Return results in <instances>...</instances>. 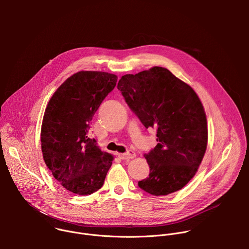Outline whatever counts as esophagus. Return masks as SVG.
Listing matches in <instances>:
<instances>
[{"mask_svg": "<svg viewBox=\"0 0 249 249\" xmlns=\"http://www.w3.org/2000/svg\"><path fill=\"white\" fill-rule=\"evenodd\" d=\"M118 157H119L121 160H126L134 159V158L136 157V154H135V152H133V151H128V152L125 153V154H119Z\"/></svg>", "mask_w": 249, "mask_h": 249, "instance_id": "1", "label": "esophagus"}]
</instances>
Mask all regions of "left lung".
Listing matches in <instances>:
<instances>
[{
	"mask_svg": "<svg viewBox=\"0 0 249 249\" xmlns=\"http://www.w3.org/2000/svg\"><path fill=\"white\" fill-rule=\"evenodd\" d=\"M117 89L148 129H157L158 145L145 155L144 191L162 196L182 189L196 174L208 144L207 118L194 89L162 67L124 75Z\"/></svg>",
	"mask_w": 249,
	"mask_h": 249,
	"instance_id": "obj_1",
	"label": "left lung"
}]
</instances>
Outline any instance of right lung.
<instances>
[{"mask_svg": "<svg viewBox=\"0 0 249 249\" xmlns=\"http://www.w3.org/2000/svg\"><path fill=\"white\" fill-rule=\"evenodd\" d=\"M117 76L81 71L68 78L51 96L41 126V151L54 178L68 191L90 195L100 189L113 156L88 137L102 100L115 88Z\"/></svg>", "mask_w": 249, "mask_h": 249, "instance_id": "obj_1", "label": "right lung"}]
</instances>
